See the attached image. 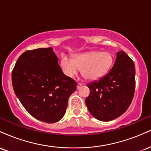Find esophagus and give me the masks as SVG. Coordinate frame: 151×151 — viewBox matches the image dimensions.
Segmentation results:
<instances>
[{"label":"esophagus","mask_w":151,"mask_h":151,"mask_svg":"<svg viewBox=\"0 0 151 151\" xmlns=\"http://www.w3.org/2000/svg\"><path fill=\"white\" fill-rule=\"evenodd\" d=\"M82 85H83V84H81V83H78V84H77V89H80L81 86H82Z\"/></svg>","instance_id":"34e87169"}]
</instances>
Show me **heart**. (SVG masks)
Returning a JSON list of instances; mask_svg holds the SVG:
<instances>
[{"label":"heart","mask_w":151,"mask_h":151,"mask_svg":"<svg viewBox=\"0 0 151 151\" xmlns=\"http://www.w3.org/2000/svg\"><path fill=\"white\" fill-rule=\"evenodd\" d=\"M114 64V58L107 52L91 51L77 54L73 59L62 54L60 65L64 73L74 77L81 70V74L86 80L94 81L105 76Z\"/></svg>","instance_id":"1"}]
</instances>
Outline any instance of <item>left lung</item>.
<instances>
[{
	"instance_id": "1",
	"label": "left lung",
	"mask_w": 151,
	"mask_h": 151,
	"mask_svg": "<svg viewBox=\"0 0 151 151\" xmlns=\"http://www.w3.org/2000/svg\"><path fill=\"white\" fill-rule=\"evenodd\" d=\"M135 65L124 51L118 52L110 72L97 81L87 84L90 93L86 105L98 120L109 121L127 110L135 92Z\"/></svg>"
}]
</instances>
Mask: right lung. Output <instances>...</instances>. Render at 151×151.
<instances>
[{"label":"right lung","mask_w":151,"mask_h":151,"mask_svg":"<svg viewBox=\"0 0 151 151\" xmlns=\"http://www.w3.org/2000/svg\"><path fill=\"white\" fill-rule=\"evenodd\" d=\"M12 84L27 111L37 120L49 124L64 116L68 99L77 85L62 72L52 47L22 53L12 72Z\"/></svg>","instance_id":"1"}]
</instances>
